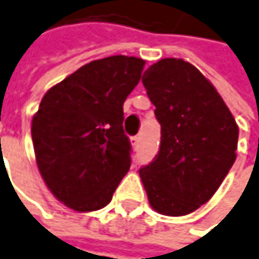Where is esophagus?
I'll return each instance as SVG.
<instances>
[{
    "label": "esophagus",
    "mask_w": 259,
    "mask_h": 259,
    "mask_svg": "<svg viewBox=\"0 0 259 259\" xmlns=\"http://www.w3.org/2000/svg\"><path fill=\"white\" fill-rule=\"evenodd\" d=\"M130 144H132V147H133L135 150H138V148H139V144H141V138H139V136L130 138Z\"/></svg>",
    "instance_id": "1"
}]
</instances>
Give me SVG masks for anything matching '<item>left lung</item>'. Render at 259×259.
I'll return each mask as SVG.
<instances>
[{
	"label": "left lung",
	"instance_id": "left-lung-1",
	"mask_svg": "<svg viewBox=\"0 0 259 259\" xmlns=\"http://www.w3.org/2000/svg\"><path fill=\"white\" fill-rule=\"evenodd\" d=\"M142 82L155 106L161 141L139 177L155 212L184 217L223 184L236 160L239 127L217 89L185 60H158Z\"/></svg>",
	"mask_w": 259,
	"mask_h": 259
}]
</instances>
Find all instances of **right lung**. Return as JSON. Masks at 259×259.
Returning <instances> with one entry per match:
<instances>
[{"label": "right lung", "mask_w": 259, "mask_h": 259, "mask_svg": "<svg viewBox=\"0 0 259 259\" xmlns=\"http://www.w3.org/2000/svg\"><path fill=\"white\" fill-rule=\"evenodd\" d=\"M145 60H93L53 85L32 118L36 166L56 199L77 212L105 207L130 167L123 104Z\"/></svg>", "instance_id": "1"}]
</instances>
